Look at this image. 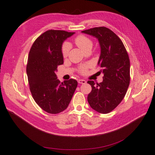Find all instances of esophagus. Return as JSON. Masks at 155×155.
<instances>
[{"label": "esophagus", "instance_id": "1", "mask_svg": "<svg viewBox=\"0 0 155 155\" xmlns=\"http://www.w3.org/2000/svg\"><path fill=\"white\" fill-rule=\"evenodd\" d=\"M78 83H79V84H85L87 82H86V81H84L83 79H78Z\"/></svg>", "mask_w": 155, "mask_h": 155}]
</instances>
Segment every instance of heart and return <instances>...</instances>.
Instances as JSON below:
<instances>
[{
  "label": "heart",
  "instance_id": "obj_1",
  "mask_svg": "<svg viewBox=\"0 0 155 155\" xmlns=\"http://www.w3.org/2000/svg\"><path fill=\"white\" fill-rule=\"evenodd\" d=\"M74 42L83 51H85L87 50H91L93 46V41L89 38H87V36L83 35H79L77 36L74 39ZM69 49L70 46L68 43H64L62 44L61 51L62 55L64 58H66L68 56ZM88 67H89V65L87 64L80 66L79 68H78V72L82 74H85L87 71Z\"/></svg>",
  "mask_w": 155,
  "mask_h": 155
}]
</instances>
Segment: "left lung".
<instances>
[{
	"label": "left lung",
	"mask_w": 155,
	"mask_h": 155,
	"mask_svg": "<svg viewBox=\"0 0 155 155\" xmlns=\"http://www.w3.org/2000/svg\"><path fill=\"white\" fill-rule=\"evenodd\" d=\"M82 32L98 39L101 46L98 64L104 74L101 83L87 81L92 87L87 97L88 103L99 113L108 114L122 101L129 87L128 54L120 38L107 27H94Z\"/></svg>",
	"instance_id": "left-lung-1"
}]
</instances>
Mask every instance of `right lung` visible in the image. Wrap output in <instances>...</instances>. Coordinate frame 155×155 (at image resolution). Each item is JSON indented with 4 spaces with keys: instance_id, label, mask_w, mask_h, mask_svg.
Returning a JSON list of instances; mask_svg holds the SVG:
<instances>
[{
    "instance_id": "1",
    "label": "right lung",
    "mask_w": 155,
    "mask_h": 155,
    "mask_svg": "<svg viewBox=\"0 0 155 155\" xmlns=\"http://www.w3.org/2000/svg\"><path fill=\"white\" fill-rule=\"evenodd\" d=\"M74 33L48 30L35 39L29 51L26 71L30 91L36 104L49 114L65 110L77 87L72 78L60 83L56 74L58 66L64 63L63 41Z\"/></svg>"
}]
</instances>
